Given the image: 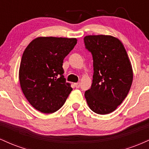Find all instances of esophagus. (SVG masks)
I'll use <instances>...</instances> for the list:
<instances>
[{
	"label": "esophagus",
	"instance_id": "34e87169",
	"mask_svg": "<svg viewBox=\"0 0 149 149\" xmlns=\"http://www.w3.org/2000/svg\"><path fill=\"white\" fill-rule=\"evenodd\" d=\"M74 85L76 88H80V83H74Z\"/></svg>",
	"mask_w": 149,
	"mask_h": 149
}]
</instances>
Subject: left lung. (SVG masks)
<instances>
[{
  "label": "left lung",
  "instance_id": "1",
  "mask_svg": "<svg viewBox=\"0 0 149 149\" xmlns=\"http://www.w3.org/2000/svg\"><path fill=\"white\" fill-rule=\"evenodd\" d=\"M86 48L93 57L91 88L85 92L88 107L104 115L115 111L127 97L133 80V70L123 44L109 35L84 38Z\"/></svg>",
  "mask_w": 149,
  "mask_h": 149
}]
</instances>
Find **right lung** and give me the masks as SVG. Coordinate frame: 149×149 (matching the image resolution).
<instances>
[{
  "label": "right lung",
  "instance_id": "obj_1",
  "mask_svg": "<svg viewBox=\"0 0 149 149\" xmlns=\"http://www.w3.org/2000/svg\"><path fill=\"white\" fill-rule=\"evenodd\" d=\"M76 43L75 38L40 36L24 51L19 70L20 86L31 105L40 112L57 111L71 93L62 65Z\"/></svg>",
  "mask_w": 149,
  "mask_h": 149
}]
</instances>
